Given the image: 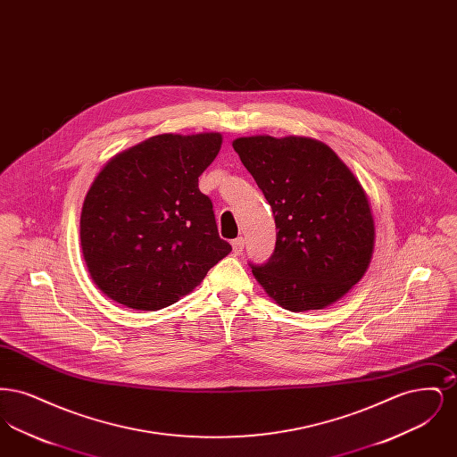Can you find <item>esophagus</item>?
Listing matches in <instances>:
<instances>
[{
  "label": "esophagus",
  "instance_id": "34e87169",
  "mask_svg": "<svg viewBox=\"0 0 457 457\" xmlns=\"http://www.w3.org/2000/svg\"><path fill=\"white\" fill-rule=\"evenodd\" d=\"M233 252H235V255H241L243 253V248H245V239L239 238L233 239Z\"/></svg>",
  "mask_w": 457,
  "mask_h": 457
}]
</instances>
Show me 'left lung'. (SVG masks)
I'll list each match as a JSON object with an SVG mask.
<instances>
[{
	"instance_id": "left-lung-1",
	"label": "left lung",
	"mask_w": 457,
	"mask_h": 457,
	"mask_svg": "<svg viewBox=\"0 0 457 457\" xmlns=\"http://www.w3.org/2000/svg\"><path fill=\"white\" fill-rule=\"evenodd\" d=\"M243 166L272 207L276 250L252 272L289 312L341 300L371 262L375 222L369 196L328 145L308 137L233 140Z\"/></svg>"
}]
</instances>
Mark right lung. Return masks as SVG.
<instances>
[{
    "mask_svg": "<svg viewBox=\"0 0 457 457\" xmlns=\"http://www.w3.org/2000/svg\"><path fill=\"white\" fill-rule=\"evenodd\" d=\"M222 135L162 133L109 159L88 188L80 246L96 286L116 303L154 312L176 303L231 252L219 238L198 176Z\"/></svg>",
    "mask_w": 457,
    "mask_h": 457,
    "instance_id": "1",
    "label": "right lung"
}]
</instances>
